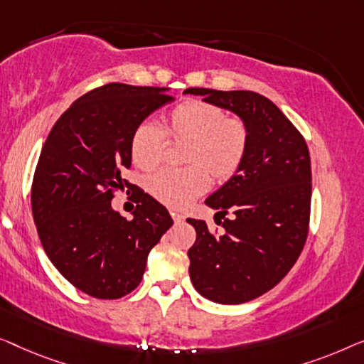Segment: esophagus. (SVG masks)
I'll use <instances>...</instances> for the list:
<instances>
[{"instance_id": "obj_1", "label": "esophagus", "mask_w": 364, "mask_h": 364, "mask_svg": "<svg viewBox=\"0 0 364 364\" xmlns=\"http://www.w3.org/2000/svg\"><path fill=\"white\" fill-rule=\"evenodd\" d=\"M170 214H171L173 221H175V223H183V221H184V216H183V214H180V213H176V211H171Z\"/></svg>"}]
</instances>
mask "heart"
Returning a JSON list of instances; mask_svg holds the SVG:
<instances>
[{
	"mask_svg": "<svg viewBox=\"0 0 364 364\" xmlns=\"http://www.w3.org/2000/svg\"><path fill=\"white\" fill-rule=\"evenodd\" d=\"M166 133L176 141H188L184 170H163L148 181L158 201L171 208H186L214 181H228L242 165L249 145V130L240 119L226 117L221 107L203 100L176 105L166 117V130L150 120L135 127L130 138L132 160L141 170L160 165Z\"/></svg>",
	"mask_w": 364,
	"mask_h": 364,
	"instance_id": "heart-1",
	"label": "heart"
}]
</instances>
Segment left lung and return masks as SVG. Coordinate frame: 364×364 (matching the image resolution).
<instances>
[{"mask_svg":"<svg viewBox=\"0 0 364 364\" xmlns=\"http://www.w3.org/2000/svg\"><path fill=\"white\" fill-rule=\"evenodd\" d=\"M184 94L232 112L249 130L237 173L206 199L224 219L223 235L188 218L196 242L188 250L189 277L204 299L223 305L254 300L274 289L299 259L309 234L310 153L300 132L267 97L250 90L191 87Z\"/></svg>","mask_w":364,"mask_h":364,"instance_id":"1","label":"left lung"}]
</instances>
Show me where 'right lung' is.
Segmentation results:
<instances>
[{"mask_svg":"<svg viewBox=\"0 0 364 364\" xmlns=\"http://www.w3.org/2000/svg\"><path fill=\"white\" fill-rule=\"evenodd\" d=\"M165 87L107 84L60 115L36 166L31 204L44 252L74 287L95 299H120L141 282L150 250L171 228L168 209L136 194L133 219L112 208L130 183V138L173 97Z\"/></svg>","mask_w":364,"mask_h":364,"instance_id":"1","label":"right lung"}]
</instances>
